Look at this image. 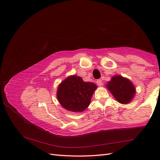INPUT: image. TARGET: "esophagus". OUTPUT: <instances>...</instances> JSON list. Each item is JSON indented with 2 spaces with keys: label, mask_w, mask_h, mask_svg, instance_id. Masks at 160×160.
<instances>
[{
  "label": "esophagus",
  "mask_w": 160,
  "mask_h": 160,
  "mask_svg": "<svg viewBox=\"0 0 160 160\" xmlns=\"http://www.w3.org/2000/svg\"><path fill=\"white\" fill-rule=\"evenodd\" d=\"M96 83H97V84L98 86H102V80L101 79H99V80H98L97 81H96Z\"/></svg>",
  "instance_id": "obj_1"
}]
</instances>
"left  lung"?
I'll use <instances>...</instances> for the list:
<instances>
[{"mask_svg":"<svg viewBox=\"0 0 160 160\" xmlns=\"http://www.w3.org/2000/svg\"><path fill=\"white\" fill-rule=\"evenodd\" d=\"M107 88L118 102L128 104L132 100L135 88L128 78L121 76H114L107 84Z\"/></svg>","mask_w":160,"mask_h":160,"instance_id":"obj_1","label":"left lung"}]
</instances>
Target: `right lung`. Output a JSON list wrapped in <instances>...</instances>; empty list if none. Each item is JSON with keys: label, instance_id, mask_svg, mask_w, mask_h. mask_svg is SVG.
<instances>
[{"label": "right lung", "instance_id": "obj_1", "mask_svg": "<svg viewBox=\"0 0 160 160\" xmlns=\"http://www.w3.org/2000/svg\"><path fill=\"white\" fill-rule=\"evenodd\" d=\"M97 86L93 82H84L79 76H70L61 82L57 91V98L65 109L82 112L89 107Z\"/></svg>", "mask_w": 160, "mask_h": 160}]
</instances>
